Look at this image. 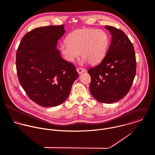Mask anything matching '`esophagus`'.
I'll list each match as a JSON object with an SVG mask.
<instances>
[{
    "label": "esophagus",
    "instance_id": "obj_1",
    "mask_svg": "<svg viewBox=\"0 0 155 155\" xmlns=\"http://www.w3.org/2000/svg\"><path fill=\"white\" fill-rule=\"evenodd\" d=\"M77 71L78 72V74H81V73L85 72V69H83V68H78L77 69Z\"/></svg>",
    "mask_w": 155,
    "mask_h": 155
}]
</instances>
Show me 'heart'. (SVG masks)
Wrapping results in <instances>:
<instances>
[{
	"instance_id": "obj_1",
	"label": "heart",
	"mask_w": 155,
	"mask_h": 155,
	"mask_svg": "<svg viewBox=\"0 0 155 155\" xmlns=\"http://www.w3.org/2000/svg\"><path fill=\"white\" fill-rule=\"evenodd\" d=\"M66 41L60 45V51L66 60L73 62L81 53L83 63L95 64L104 57L109 38L103 30L82 28L71 32Z\"/></svg>"
}]
</instances>
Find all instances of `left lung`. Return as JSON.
<instances>
[{
  "label": "left lung",
  "instance_id": "8db88e82",
  "mask_svg": "<svg viewBox=\"0 0 155 155\" xmlns=\"http://www.w3.org/2000/svg\"><path fill=\"white\" fill-rule=\"evenodd\" d=\"M112 35L106 56L97 66L90 68V92L97 101L113 103L129 92L136 75L137 62L132 43L121 30L105 26Z\"/></svg>",
  "mask_w": 155,
  "mask_h": 155
}]
</instances>
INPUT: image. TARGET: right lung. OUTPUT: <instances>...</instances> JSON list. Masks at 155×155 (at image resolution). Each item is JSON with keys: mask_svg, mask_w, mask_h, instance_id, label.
<instances>
[{"mask_svg": "<svg viewBox=\"0 0 155 155\" xmlns=\"http://www.w3.org/2000/svg\"><path fill=\"white\" fill-rule=\"evenodd\" d=\"M63 25L37 28L22 38L16 53L19 82L29 98L43 107L60 105L67 99L78 74L57 49Z\"/></svg>", "mask_w": 155, "mask_h": 155, "instance_id": "add662e5", "label": "right lung"}]
</instances>
